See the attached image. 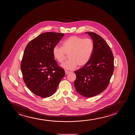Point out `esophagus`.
<instances>
[{
  "label": "esophagus",
  "instance_id": "obj_1",
  "mask_svg": "<svg viewBox=\"0 0 135 135\" xmlns=\"http://www.w3.org/2000/svg\"><path fill=\"white\" fill-rule=\"evenodd\" d=\"M65 74H69L70 73H71L70 71H67V70H65Z\"/></svg>",
  "mask_w": 135,
  "mask_h": 135
}]
</instances>
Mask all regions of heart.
I'll list each match as a JSON object with an SVG mask.
<instances>
[{"label":"heart","mask_w":135,"mask_h":135,"mask_svg":"<svg viewBox=\"0 0 135 135\" xmlns=\"http://www.w3.org/2000/svg\"><path fill=\"white\" fill-rule=\"evenodd\" d=\"M94 49L92 39L72 36L63 42L62 47L55 45L52 53L54 59L59 63H62L67 55H69L70 59L62 67L68 70H73L78 65L79 67L86 65L91 57Z\"/></svg>","instance_id":"obj_1"}]
</instances>
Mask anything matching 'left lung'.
I'll return each mask as SVG.
<instances>
[{
    "mask_svg": "<svg viewBox=\"0 0 135 135\" xmlns=\"http://www.w3.org/2000/svg\"><path fill=\"white\" fill-rule=\"evenodd\" d=\"M92 38L94 49L89 62L74 73L76 91L86 98L97 96L104 91L113 73L114 56L107 43L100 36L85 32Z\"/></svg>",
    "mask_w": 135,
    "mask_h": 135,
    "instance_id": "1",
    "label": "left lung"
}]
</instances>
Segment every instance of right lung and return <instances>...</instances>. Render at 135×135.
<instances>
[{
  "mask_svg": "<svg viewBox=\"0 0 135 135\" xmlns=\"http://www.w3.org/2000/svg\"><path fill=\"white\" fill-rule=\"evenodd\" d=\"M64 33H42L26 45L21 62L23 80L31 92L41 98L55 93L65 70L54 60L53 47L64 37Z\"/></svg>",
  "mask_w": 135,
  "mask_h": 135,
  "instance_id": "obj_1",
  "label": "right lung"
}]
</instances>
